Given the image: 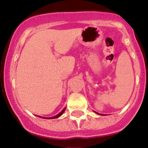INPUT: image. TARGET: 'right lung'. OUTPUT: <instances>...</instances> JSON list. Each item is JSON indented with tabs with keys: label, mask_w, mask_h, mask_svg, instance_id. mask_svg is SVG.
Returning a JSON list of instances; mask_svg holds the SVG:
<instances>
[{
	"label": "right lung",
	"mask_w": 148,
	"mask_h": 148,
	"mask_svg": "<svg viewBox=\"0 0 148 148\" xmlns=\"http://www.w3.org/2000/svg\"><path fill=\"white\" fill-rule=\"evenodd\" d=\"M64 110H65V108L63 110L61 111V113H59V114H58V115H56V116H54V117H49V118H46V119H55V118H58V117H59L60 116H61L62 114H63V113L64 112Z\"/></svg>",
	"instance_id": "1"
}]
</instances>
